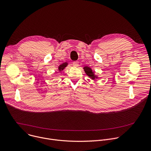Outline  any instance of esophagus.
Returning a JSON list of instances; mask_svg holds the SVG:
<instances>
[{
    "instance_id": "1",
    "label": "esophagus",
    "mask_w": 151,
    "mask_h": 151,
    "mask_svg": "<svg viewBox=\"0 0 151 151\" xmlns=\"http://www.w3.org/2000/svg\"><path fill=\"white\" fill-rule=\"evenodd\" d=\"M73 66H75V67H78V66H79V62H78V61L74 62L73 63Z\"/></svg>"
}]
</instances>
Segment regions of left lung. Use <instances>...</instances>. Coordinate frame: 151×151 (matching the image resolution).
<instances>
[{"mask_svg":"<svg viewBox=\"0 0 151 151\" xmlns=\"http://www.w3.org/2000/svg\"><path fill=\"white\" fill-rule=\"evenodd\" d=\"M83 69H84V70H85V73H86V75L92 78V79H94L95 78V76L93 74V72H92V69L90 68H88V67L86 66V67H84Z\"/></svg>","mask_w":151,"mask_h":151,"instance_id":"obj_1","label":"left lung"}]
</instances>
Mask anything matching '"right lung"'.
Listing matches in <instances>:
<instances>
[{"label": "right lung", "mask_w": 151, "mask_h": 151, "mask_svg": "<svg viewBox=\"0 0 151 151\" xmlns=\"http://www.w3.org/2000/svg\"><path fill=\"white\" fill-rule=\"evenodd\" d=\"M68 65V63L66 62V63H63V64L60 65L59 66V71H61V70H63L65 67H66Z\"/></svg>", "instance_id": "obj_1"}]
</instances>
